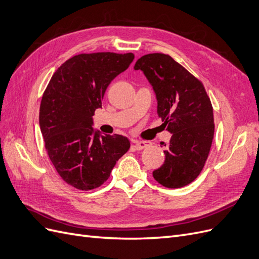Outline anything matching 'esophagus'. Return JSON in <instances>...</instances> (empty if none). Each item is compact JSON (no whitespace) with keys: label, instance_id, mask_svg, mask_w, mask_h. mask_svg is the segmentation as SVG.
<instances>
[{"label":"esophagus","instance_id":"esophagus-1","mask_svg":"<svg viewBox=\"0 0 259 259\" xmlns=\"http://www.w3.org/2000/svg\"><path fill=\"white\" fill-rule=\"evenodd\" d=\"M149 145H150V143L148 142H134V144H133V148H134L135 150H143V149L147 148Z\"/></svg>","mask_w":259,"mask_h":259}]
</instances>
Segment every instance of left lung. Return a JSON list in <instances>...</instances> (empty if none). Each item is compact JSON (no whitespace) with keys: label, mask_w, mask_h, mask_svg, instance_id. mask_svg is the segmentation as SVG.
I'll return each mask as SVG.
<instances>
[{"label":"left lung","mask_w":259,"mask_h":259,"mask_svg":"<svg viewBox=\"0 0 259 259\" xmlns=\"http://www.w3.org/2000/svg\"><path fill=\"white\" fill-rule=\"evenodd\" d=\"M134 68L153 86L158 115L171 133L165 161L153 178L170 189L189 185L204 167L214 138L213 106L204 85L167 54H147Z\"/></svg>","instance_id":"left-lung-1"}]
</instances>
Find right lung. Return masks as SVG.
<instances>
[{
    "instance_id": "add662e5",
    "label": "right lung",
    "mask_w": 259,
    "mask_h": 259,
    "mask_svg": "<svg viewBox=\"0 0 259 259\" xmlns=\"http://www.w3.org/2000/svg\"><path fill=\"white\" fill-rule=\"evenodd\" d=\"M133 59V53L75 55L55 71L43 93L38 119L45 149L59 176L76 189L89 191L107 182L131 147L125 136L94 132L92 116L108 85Z\"/></svg>"
}]
</instances>
